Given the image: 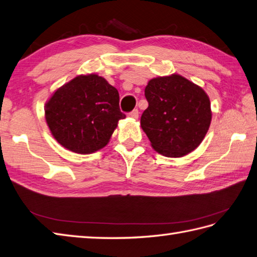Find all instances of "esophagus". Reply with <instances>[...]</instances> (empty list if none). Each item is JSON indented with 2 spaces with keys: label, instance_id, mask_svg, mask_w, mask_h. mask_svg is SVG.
<instances>
[{
  "label": "esophagus",
  "instance_id": "1",
  "mask_svg": "<svg viewBox=\"0 0 257 257\" xmlns=\"http://www.w3.org/2000/svg\"><path fill=\"white\" fill-rule=\"evenodd\" d=\"M139 114H140L139 110L135 109V110H133L132 112H130V113H128V116H130V117H132V118H135V120H136V118H139Z\"/></svg>",
  "mask_w": 257,
  "mask_h": 257
}]
</instances>
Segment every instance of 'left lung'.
I'll return each instance as SVG.
<instances>
[{"label":"left lung","instance_id":"8db88e82","mask_svg":"<svg viewBox=\"0 0 257 257\" xmlns=\"http://www.w3.org/2000/svg\"><path fill=\"white\" fill-rule=\"evenodd\" d=\"M148 108L141 126L162 156L179 158L196 149L211 122L210 100L193 81L172 74L150 79L145 88Z\"/></svg>","mask_w":257,"mask_h":257}]
</instances>
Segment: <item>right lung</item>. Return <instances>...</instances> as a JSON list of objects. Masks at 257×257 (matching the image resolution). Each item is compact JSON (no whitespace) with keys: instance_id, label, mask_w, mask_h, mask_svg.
<instances>
[{"instance_id":"right-lung-1","label":"right lung","mask_w":257,"mask_h":257,"mask_svg":"<svg viewBox=\"0 0 257 257\" xmlns=\"http://www.w3.org/2000/svg\"><path fill=\"white\" fill-rule=\"evenodd\" d=\"M118 91L98 74L78 75L56 89L45 105L46 122L60 145L88 155L108 145L117 122Z\"/></svg>"}]
</instances>
